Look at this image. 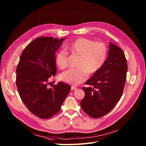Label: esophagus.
I'll list each match as a JSON object with an SVG mask.
<instances>
[{"label":"esophagus","instance_id":"obj_1","mask_svg":"<svg viewBox=\"0 0 146 146\" xmlns=\"http://www.w3.org/2000/svg\"><path fill=\"white\" fill-rule=\"evenodd\" d=\"M71 88H72V90H76V89H77V87H74V86H72Z\"/></svg>","mask_w":146,"mask_h":146}]
</instances>
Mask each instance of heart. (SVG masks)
Masks as SVG:
<instances>
[{
	"label": "heart",
	"mask_w": 146,
	"mask_h": 146,
	"mask_svg": "<svg viewBox=\"0 0 146 146\" xmlns=\"http://www.w3.org/2000/svg\"><path fill=\"white\" fill-rule=\"evenodd\" d=\"M73 54L80 56L78 68H70L61 73L60 78L65 82L78 85L87 79L88 74H93L101 69L106 60L107 48L102 42H94L84 37L74 40L67 46ZM68 53L61 50L56 54V61L60 69L67 67Z\"/></svg>",
	"instance_id": "b5f03b06"
}]
</instances>
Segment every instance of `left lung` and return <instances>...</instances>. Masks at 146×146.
Instances as JSON below:
<instances>
[{
  "label": "left lung",
  "instance_id": "8db88e82",
  "mask_svg": "<svg viewBox=\"0 0 146 146\" xmlns=\"http://www.w3.org/2000/svg\"><path fill=\"white\" fill-rule=\"evenodd\" d=\"M109 56L101 69L82 87L85 96L81 102L83 111L93 118L107 115L119 101L126 81L127 62L123 50L110 43Z\"/></svg>",
  "mask_w": 146,
  "mask_h": 146
}]
</instances>
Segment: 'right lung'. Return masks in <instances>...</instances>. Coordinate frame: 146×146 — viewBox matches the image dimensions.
<instances>
[{
    "label": "right lung",
    "mask_w": 146,
    "mask_h": 146,
    "mask_svg": "<svg viewBox=\"0 0 146 146\" xmlns=\"http://www.w3.org/2000/svg\"><path fill=\"white\" fill-rule=\"evenodd\" d=\"M64 39L37 37L22 51L16 68V86L21 100L31 113L41 119L59 112L71 90L62 82L48 88L50 78L57 73L56 52Z\"/></svg>",
    "instance_id": "add662e5"
}]
</instances>
